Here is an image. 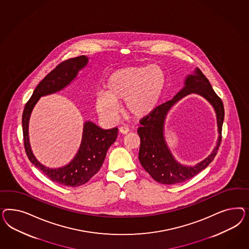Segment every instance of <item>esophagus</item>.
<instances>
[{"label": "esophagus", "mask_w": 249, "mask_h": 249, "mask_svg": "<svg viewBox=\"0 0 249 249\" xmlns=\"http://www.w3.org/2000/svg\"><path fill=\"white\" fill-rule=\"evenodd\" d=\"M128 131H129V129H128V128H127V127H125V126L120 128V132H121V134H123V135L128 133Z\"/></svg>", "instance_id": "obj_1"}]
</instances>
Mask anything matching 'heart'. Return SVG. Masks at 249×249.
<instances>
[{
    "instance_id": "heart-1",
    "label": "heart",
    "mask_w": 249,
    "mask_h": 249,
    "mask_svg": "<svg viewBox=\"0 0 249 249\" xmlns=\"http://www.w3.org/2000/svg\"><path fill=\"white\" fill-rule=\"evenodd\" d=\"M166 74L159 66H134L120 68L108 75L105 92L95 98L98 113L106 120H114L118 103L124 101V111L129 117L142 120L158 107L165 89Z\"/></svg>"
}]
</instances>
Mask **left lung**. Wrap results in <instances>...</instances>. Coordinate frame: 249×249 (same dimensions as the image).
Wrapping results in <instances>:
<instances>
[{
  "instance_id": "obj_1",
  "label": "left lung",
  "mask_w": 249,
  "mask_h": 249,
  "mask_svg": "<svg viewBox=\"0 0 249 249\" xmlns=\"http://www.w3.org/2000/svg\"><path fill=\"white\" fill-rule=\"evenodd\" d=\"M190 93H197L205 98L215 109L218 122L219 139L212 154L194 166L180 164L169 151L164 137V127L166 115L171 107L181 98ZM225 119V108L221 98L212 89L211 84L199 68L193 75H188L184 86L174 98L156 107L148 117L140 121L142 126L138 128L141 138L139 160L144 170L158 182L175 184L188 181L209 165L215 157L222 140V127Z\"/></svg>"
}]
</instances>
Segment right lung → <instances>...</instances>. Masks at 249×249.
<instances>
[{
	"label": "right lung",
	"instance_id": "obj_1",
	"mask_svg": "<svg viewBox=\"0 0 249 249\" xmlns=\"http://www.w3.org/2000/svg\"><path fill=\"white\" fill-rule=\"evenodd\" d=\"M89 57L80 55L64 61L52 70L38 84L23 110V143L31 162L46 175L51 181L61 185L75 187L85 184L98 173L103 164L107 149L115 142L118 128L103 129L92 121L84 123L82 140L75 157L67 165L60 168H49L38 161L31 149L29 141V121L31 114L38 100L64 89L74 81L78 72L89 63Z\"/></svg>",
	"mask_w": 249,
	"mask_h": 249
}]
</instances>
